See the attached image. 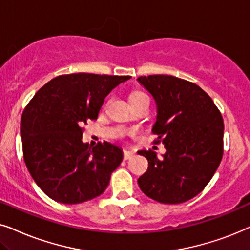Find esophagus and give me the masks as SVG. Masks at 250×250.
<instances>
[{
	"instance_id": "34e87169",
	"label": "esophagus",
	"mask_w": 250,
	"mask_h": 250,
	"mask_svg": "<svg viewBox=\"0 0 250 250\" xmlns=\"http://www.w3.org/2000/svg\"><path fill=\"white\" fill-rule=\"evenodd\" d=\"M134 155H135V153L132 151H125V152H123V159H125V160L131 159Z\"/></svg>"
}]
</instances>
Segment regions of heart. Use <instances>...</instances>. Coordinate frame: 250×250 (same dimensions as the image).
Here are the masks:
<instances>
[{
    "instance_id": "1",
    "label": "heart",
    "mask_w": 250,
    "mask_h": 250,
    "mask_svg": "<svg viewBox=\"0 0 250 250\" xmlns=\"http://www.w3.org/2000/svg\"><path fill=\"white\" fill-rule=\"evenodd\" d=\"M143 96H146V95L143 94V92L135 91V92H132V94L130 95V101H132V99H136V98H139V97H143Z\"/></svg>"
}]
</instances>
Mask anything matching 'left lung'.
Here are the masks:
<instances>
[{"mask_svg": "<svg viewBox=\"0 0 250 250\" xmlns=\"http://www.w3.org/2000/svg\"><path fill=\"white\" fill-rule=\"evenodd\" d=\"M154 98L156 120L152 131L166 153L141 149L148 161L138 178L143 192L161 204H182L206 188L223 156L224 122L212 99L194 83L171 75L139 76Z\"/></svg>", "mask_w": 250, "mask_h": 250, "instance_id": "left-lung-1", "label": "left lung"}]
</instances>
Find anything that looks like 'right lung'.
Returning a JSON list of instances; mask_svg holds the SVG:
<instances>
[{"mask_svg":"<svg viewBox=\"0 0 250 250\" xmlns=\"http://www.w3.org/2000/svg\"><path fill=\"white\" fill-rule=\"evenodd\" d=\"M130 76L90 73L59 75L36 92L21 115L26 167L40 188L65 205L89 201L105 191L123 159L111 143L82 142L83 125L97 120L104 99Z\"/></svg>","mask_w":250,"mask_h":250,"instance_id":"add662e5","label":"right lung"}]
</instances>
